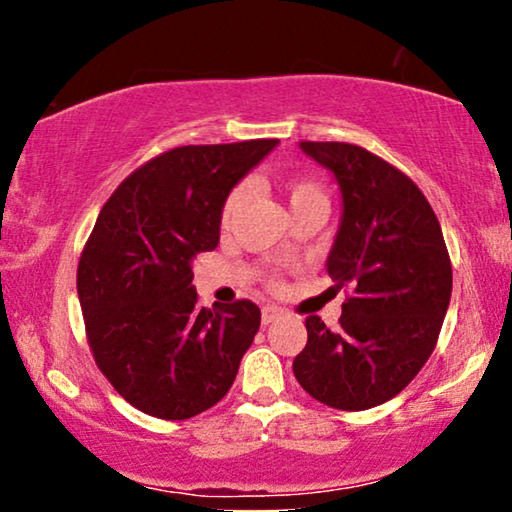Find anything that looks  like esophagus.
<instances>
[{
  "mask_svg": "<svg viewBox=\"0 0 512 512\" xmlns=\"http://www.w3.org/2000/svg\"><path fill=\"white\" fill-rule=\"evenodd\" d=\"M282 314H284L282 307H277V305H265L263 310H261V319H263V324L268 326V324H272V321H277L279 317H282Z\"/></svg>",
  "mask_w": 512,
  "mask_h": 512,
  "instance_id": "34e87169",
  "label": "esophagus"
}]
</instances>
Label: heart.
I'll return each instance as SVG.
<instances>
[{"instance_id": "1", "label": "heart", "mask_w": 512, "mask_h": 512, "mask_svg": "<svg viewBox=\"0 0 512 512\" xmlns=\"http://www.w3.org/2000/svg\"><path fill=\"white\" fill-rule=\"evenodd\" d=\"M244 193H247V188H244V186H235L233 191L228 193L226 202H223V214H221L223 221H228L230 216L235 214V209L242 205ZM286 193H289L291 205H296V202L305 200V198H314V195H321V198H324L321 188L317 184H312V181H293V184L286 186Z\"/></svg>"}]
</instances>
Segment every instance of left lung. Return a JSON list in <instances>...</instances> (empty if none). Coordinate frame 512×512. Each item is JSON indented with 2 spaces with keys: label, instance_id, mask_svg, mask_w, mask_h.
Masks as SVG:
<instances>
[{
  "label": "left lung",
  "instance_id": "obj_1",
  "mask_svg": "<svg viewBox=\"0 0 512 512\" xmlns=\"http://www.w3.org/2000/svg\"><path fill=\"white\" fill-rule=\"evenodd\" d=\"M333 172L342 219L326 270L347 286L340 326L307 317L293 375L338 410H368L408 387L429 361L452 296V265L429 200L375 153L345 142H300Z\"/></svg>",
  "mask_w": 512,
  "mask_h": 512
}]
</instances>
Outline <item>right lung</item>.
<instances>
[{
  "mask_svg": "<svg viewBox=\"0 0 512 512\" xmlns=\"http://www.w3.org/2000/svg\"><path fill=\"white\" fill-rule=\"evenodd\" d=\"M277 144L165 151L97 216L76 270L88 345L102 375L146 415L195 417L233 387L261 310L251 300L200 307L193 261L216 249L228 193Z\"/></svg>",
  "mask_w": 512,
  "mask_h": 512,
  "instance_id": "1",
  "label": "right lung"
}]
</instances>
